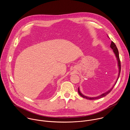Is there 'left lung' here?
I'll use <instances>...</instances> for the list:
<instances>
[{
	"label": "left lung",
	"instance_id": "8db88e82",
	"mask_svg": "<svg viewBox=\"0 0 130 130\" xmlns=\"http://www.w3.org/2000/svg\"><path fill=\"white\" fill-rule=\"evenodd\" d=\"M110 48H112V49H113V50L114 52L115 53V55H116V58H117V61H118V67H119V74H118V78H117V81H116V82L115 84H114V86H113L112 88H111L110 90H108V91H107V92H105V93H104V94H102V95H100V96H98V97H86V96H84L83 94H82V93H81V92H80V89H79V88H78V93H79V94L81 97H82L83 98H86V99H89V100H96V99H98L102 98H103V97H105V96H106L107 94H108L109 93V92H110L111 91H112V89H113V88H114V86H115V84H116V83H117V80H118V78H119V75H120V71H121V63H120V59H119V52H118V49H117V47H116V45L115 44V43H114L113 42H112H112H111V44H110Z\"/></svg>",
	"mask_w": 130,
	"mask_h": 130
}]
</instances>
